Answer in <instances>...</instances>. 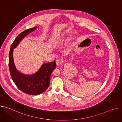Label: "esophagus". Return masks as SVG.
Wrapping results in <instances>:
<instances>
[{"mask_svg": "<svg viewBox=\"0 0 122 122\" xmlns=\"http://www.w3.org/2000/svg\"><path fill=\"white\" fill-rule=\"evenodd\" d=\"M62 64V61L60 59H57L56 60V64L57 66H60Z\"/></svg>", "mask_w": 122, "mask_h": 122, "instance_id": "34e87169", "label": "esophagus"}]
</instances>
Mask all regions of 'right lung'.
Returning a JSON list of instances; mask_svg holds the SVG:
<instances>
[{
	"mask_svg": "<svg viewBox=\"0 0 122 122\" xmlns=\"http://www.w3.org/2000/svg\"><path fill=\"white\" fill-rule=\"evenodd\" d=\"M36 28L34 27L26 29L19 34L12 43L9 59V67L11 78L15 85L23 92L30 95H38L44 92L49 86L51 74L56 67V61L42 65L35 74L26 75L17 70L13 62V51L27 35Z\"/></svg>",
	"mask_w": 122,
	"mask_h": 122,
	"instance_id": "add662e5",
	"label": "right lung"
}]
</instances>
